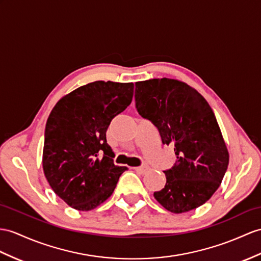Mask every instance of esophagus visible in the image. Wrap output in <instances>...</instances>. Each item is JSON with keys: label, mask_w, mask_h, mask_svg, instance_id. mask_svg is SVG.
<instances>
[{"label": "esophagus", "mask_w": 261, "mask_h": 261, "mask_svg": "<svg viewBox=\"0 0 261 261\" xmlns=\"http://www.w3.org/2000/svg\"><path fill=\"white\" fill-rule=\"evenodd\" d=\"M135 170L137 171V173H139V174H145V173H147V171L149 170V166H147V165H144V166L136 167Z\"/></svg>", "instance_id": "obj_1"}]
</instances>
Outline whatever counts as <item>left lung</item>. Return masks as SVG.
<instances>
[{"label":"left lung","mask_w":261,"mask_h":261,"mask_svg":"<svg viewBox=\"0 0 261 261\" xmlns=\"http://www.w3.org/2000/svg\"><path fill=\"white\" fill-rule=\"evenodd\" d=\"M136 109L160 130L164 145L174 147L175 166L165 170L166 185L155 192L174 214L204 205L218 189L229 164L220 127L207 100L195 88L174 79L135 83Z\"/></svg>","instance_id":"1"}]
</instances>
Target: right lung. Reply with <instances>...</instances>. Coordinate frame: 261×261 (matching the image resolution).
Here are the masks:
<instances>
[{
	"instance_id": "add662e5",
	"label": "right lung",
	"mask_w": 261,
	"mask_h": 261,
	"mask_svg": "<svg viewBox=\"0 0 261 261\" xmlns=\"http://www.w3.org/2000/svg\"><path fill=\"white\" fill-rule=\"evenodd\" d=\"M133 94V83L96 81L66 94L49 114L44 175L54 193L76 211L88 212L103 204L127 169L114 165L106 130L132 103Z\"/></svg>"
}]
</instances>
